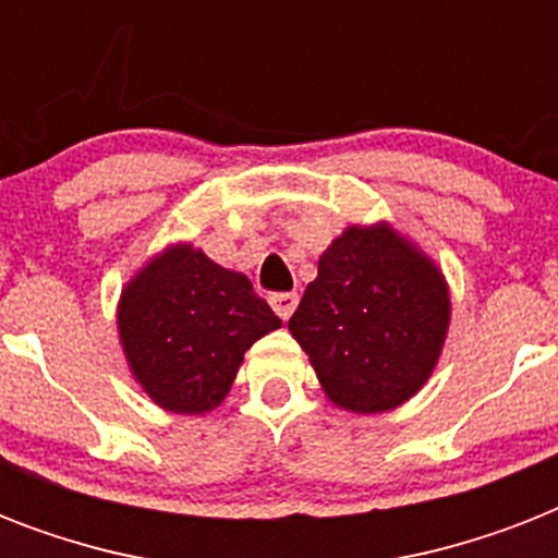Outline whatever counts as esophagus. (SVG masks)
<instances>
[{"label":"esophagus","mask_w":558,"mask_h":558,"mask_svg":"<svg viewBox=\"0 0 558 558\" xmlns=\"http://www.w3.org/2000/svg\"><path fill=\"white\" fill-rule=\"evenodd\" d=\"M269 304H271V310H275V313H278L283 322H287L289 315L295 313L298 295L295 292H275V295L269 298Z\"/></svg>","instance_id":"1"}]
</instances>
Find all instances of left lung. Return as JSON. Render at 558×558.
Instances as JSON below:
<instances>
[{
	"instance_id": "obj_1",
	"label": "left lung",
	"mask_w": 558,
	"mask_h": 558,
	"mask_svg": "<svg viewBox=\"0 0 558 558\" xmlns=\"http://www.w3.org/2000/svg\"><path fill=\"white\" fill-rule=\"evenodd\" d=\"M446 327L442 275L385 226L348 228L289 318L327 397L356 414L414 397L437 365Z\"/></svg>"
}]
</instances>
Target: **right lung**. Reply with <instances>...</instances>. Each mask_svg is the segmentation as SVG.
<instances>
[{"label":"right lung","instance_id":"1","mask_svg":"<svg viewBox=\"0 0 558 558\" xmlns=\"http://www.w3.org/2000/svg\"><path fill=\"white\" fill-rule=\"evenodd\" d=\"M280 318L248 278L193 252L170 248L124 289L121 344L135 379L168 411L202 414L222 402L243 353Z\"/></svg>","mask_w":558,"mask_h":558}]
</instances>
